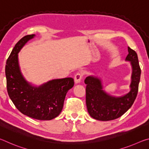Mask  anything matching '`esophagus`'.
Masks as SVG:
<instances>
[{
  "mask_svg": "<svg viewBox=\"0 0 149 149\" xmlns=\"http://www.w3.org/2000/svg\"><path fill=\"white\" fill-rule=\"evenodd\" d=\"M82 77H83L82 74H81V73H77L74 77L75 84H79V83L81 82V79H82Z\"/></svg>",
  "mask_w": 149,
  "mask_h": 149,
  "instance_id": "34e87169",
  "label": "esophagus"
}]
</instances>
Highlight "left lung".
I'll return each mask as SVG.
<instances>
[{
	"instance_id": "8db88e82",
	"label": "left lung",
	"mask_w": 149,
	"mask_h": 149,
	"mask_svg": "<svg viewBox=\"0 0 149 149\" xmlns=\"http://www.w3.org/2000/svg\"><path fill=\"white\" fill-rule=\"evenodd\" d=\"M125 61L132 66L130 90L122 96H114L105 91L102 80L96 75H89L85 79L86 86V104L88 112L93 118L100 121H110L118 118L130 109L138 92L141 68L137 54L128 47Z\"/></svg>"
}]
</instances>
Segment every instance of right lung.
I'll return each mask as SVG.
<instances>
[{"label": "right lung", "mask_w": 149, "mask_h": 149, "mask_svg": "<svg viewBox=\"0 0 149 149\" xmlns=\"http://www.w3.org/2000/svg\"><path fill=\"white\" fill-rule=\"evenodd\" d=\"M35 34L24 37L17 42L6 61L5 74L7 91L19 112L39 120H50L62 112L68 91L74 87L72 77L50 80L36 86L26 79L19 67L18 53Z\"/></svg>", "instance_id": "add662e5"}]
</instances>
